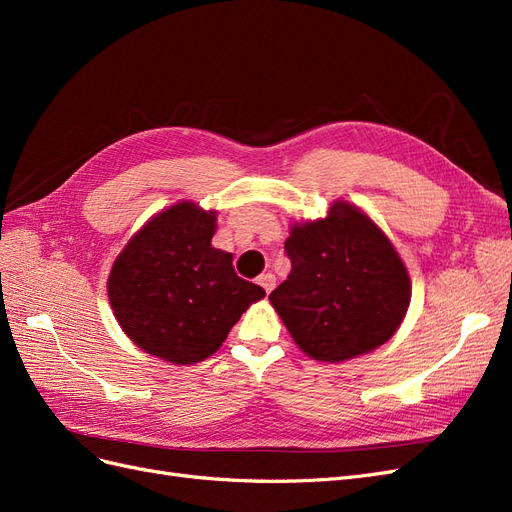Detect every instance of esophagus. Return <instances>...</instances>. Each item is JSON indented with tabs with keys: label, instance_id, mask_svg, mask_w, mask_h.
Here are the masks:
<instances>
[{
	"label": "esophagus",
	"instance_id": "esophagus-1",
	"mask_svg": "<svg viewBox=\"0 0 512 512\" xmlns=\"http://www.w3.org/2000/svg\"><path fill=\"white\" fill-rule=\"evenodd\" d=\"M258 284L265 288V292L269 294L273 288H275V277L271 275V273H262L260 277H258Z\"/></svg>",
	"mask_w": 512,
	"mask_h": 512
}]
</instances>
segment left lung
Wrapping results in <instances>:
<instances>
[{
	"instance_id": "1",
	"label": "left lung",
	"mask_w": 512,
	"mask_h": 512,
	"mask_svg": "<svg viewBox=\"0 0 512 512\" xmlns=\"http://www.w3.org/2000/svg\"><path fill=\"white\" fill-rule=\"evenodd\" d=\"M288 280L269 301L307 356L339 363L376 350L404 320L412 286L389 237L359 207L290 228Z\"/></svg>"
}]
</instances>
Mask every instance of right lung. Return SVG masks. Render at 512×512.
<instances>
[{"mask_svg": "<svg viewBox=\"0 0 512 512\" xmlns=\"http://www.w3.org/2000/svg\"><path fill=\"white\" fill-rule=\"evenodd\" d=\"M215 211L181 203L160 211L113 262L108 301L132 342L175 365L205 361L252 303L265 297L215 250Z\"/></svg>", "mask_w": 512, "mask_h": 512, "instance_id": "right-lung-1", "label": "right lung"}]
</instances>
